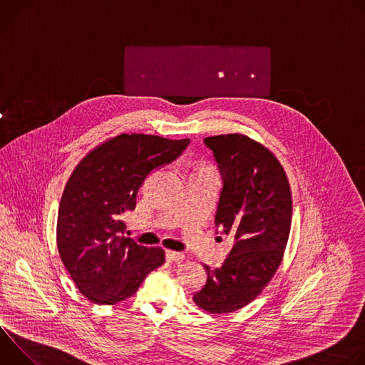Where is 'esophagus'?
Wrapping results in <instances>:
<instances>
[{"label": "esophagus", "mask_w": 365, "mask_h": 365, "mask_svg": "<svg viewBox=\"0 0 365 365\" xmlns=\"http://www.w3.org/2000/svg\"><path fill=\"white\" fill-rule=\"evenodd\" d=\"M183 258H185L183 252L170 251V250L166 251V259H168V262H179V259H183Z\"/></svg>", "instance_id": "34e87169"}]
</instances>
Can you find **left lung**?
<instances>
[{"instance_id": "left-lung-1", "label": "left lung", "mask_w": 365, "mask_h": 365, "mask_svg": "<svg viewBox=\"0 0 365 365\" xmlns=\"http://www.w3.org/2000/svg\"><path fill=\"white\" fill-rule=\"evenodd\" d=\"M203 143L212 150L224 183L217 234L232 235L234 245L220 269L203 266L206 283L193 302L211 314H230L252 302L279 269L290 232L292 193L280 162L264 145L242 134Z\"/></svg>"}]
</instances>
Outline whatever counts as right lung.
<instances>
[{
    "mask_svg": "<svg viewBox=\"0 0 365 365\" xmlns=\"http://www.w3.org/2000/svg\"><path fill=\"white\" fill-rule=\"evenodd\" d=\"M189 143V138L121 134L93 148L75 168L59 205L58 248L88 300L123 302L165 263L163 248H148L124 235L121 217L135 207L147 176L176 160Z\"/></svg>",
    "mask_w": 365,
    "mask_h": 365,
    "instance_id": "right-lung-1",
    "label": "right lung"
}]
</instances>
